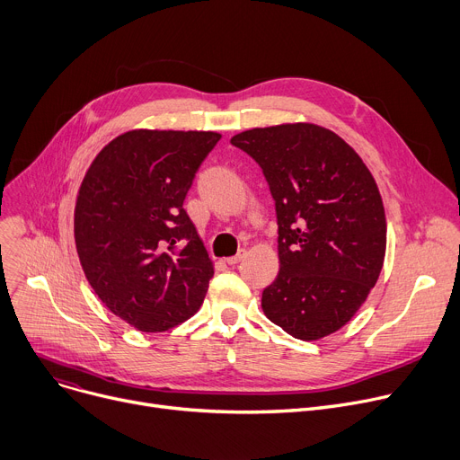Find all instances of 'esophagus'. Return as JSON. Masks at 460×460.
Returning <instances> with one entry per match:
<instances>
[{
    "instance_id": "34e87169",
    "label": "esophagus",
    "mask_w": 460,
    "mask_h": 460,
    "mask_svg": "<svg viewBox=\"0 0 460 460\" xmlns=\"http://www.w3.org/2000/svg\"><path fill=\"white\" fill-rule=\"evenodd\" d=\"M243 257H246V252H243V250H242V252H238V253H236L234 257H229V259H227L226 262H227L229 266H234V264H238V262H240V261H242Z\"/></svg>"
}]
</instances>
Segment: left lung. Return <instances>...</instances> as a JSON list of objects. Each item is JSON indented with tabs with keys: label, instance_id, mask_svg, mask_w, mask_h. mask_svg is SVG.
Returning <instances> with one entry per match:
<instances>
[{
	"label": "left lung",
	"instance_id": "left-lung-1",
	"mask_svg": "<svg viewBox=\"0 0 460 460\" xmlns=\"http://www.w3.org/2000/svg\"><path fill=\"white\" fill-rule=\"evenodd\" d=\"M270 185L279 226V275L262 292L270 322L299 341L344 327L376 287L386 252L377 182L336 133L307 121L231 138Z\"/></svg>",
	"mask_w": 460,
	"mask_h": 460
}]
</instances>
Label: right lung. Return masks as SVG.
Returning <instances> with one entry per match:
<instances>
[{
    "label": "right lung",
    "mask_w": 460,
    "mask_h": 460,
    "mask_svg": "<svg viewBox=\"0 0 460 460\" xmlns=\"http://www.w3.org/2000/svg\"><path fill=\"white\" fill-rule=\"evenodd\" d=\"M214 131L133 129L92 161L77 192L74 236L84 278L105 307L142 332L194 316L214 264L182 201Z\"/></svg>",
    "instance_id": "1"
}]
</instances>
